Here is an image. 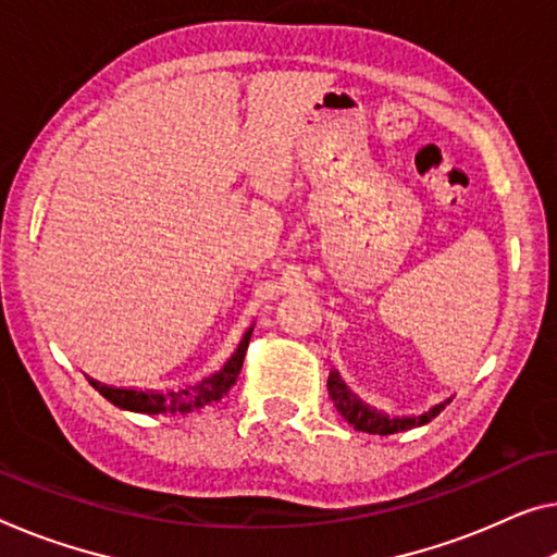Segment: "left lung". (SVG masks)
<instances>
[{
	"mask_svg": "<svg viewBox=\"0 0 557 557\" xmlns=\"http://www.w3.org/2000/svg\"><path fill=\"white\" fill-rule=\"evenodd\" d=\"M329 396H331L333 406H336L338 413L344 416L346 421L356 428V431L375 433V435H391V433L410 431V428L431 423L433 418L438 416L441 410L453 400V396H450L446 400H441V404H435L428 410H423V413L388 416V413H383V410L368 406L366 400L358 398L356 393L346 386L336 368H331V373H329Z\"/></svg>",
	"mask_w": 557,
	"mask_h": 557,
	"instance_id": "left-lung-1",
	"label": "left lung"
}]
</instances>
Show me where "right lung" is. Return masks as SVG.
Instances as JSON below:
<instances>
[{"mask_svg": "<svg viewBox=\"0 0 557 557\" xmlns=\"http://www.w3.org/2000/svg\"><path fill=\"white\" fill-rule=\"evenodd\" d=\"M253 326L246 329L242 344L231 354L228 361L213 371L207 379H201L199 383H194L189 388H176V391H144V388H116V386H107V383H99L89 379V383L97 388L101 396H104L109 404H114L124 410H134V413H149V416H159V413H191V410H199L209 404H216L226 396L234 386L238 373H242L244 366V356L246 348H249Z\"/></svg>", "mask_w": 557, "mask_h": 557, "instance_id": "obj_1", "label": "right lung"}]
</instances>
